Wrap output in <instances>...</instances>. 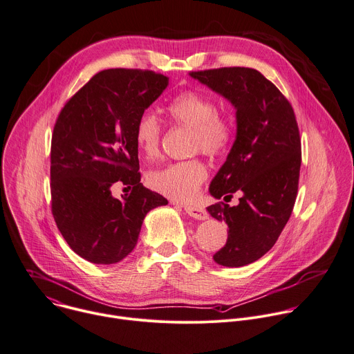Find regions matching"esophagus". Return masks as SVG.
I'll return each instance as SVG.
<instances>
[{
  "label": "esophagus",
  "mask_w": 354,
  "mask_h": 354,
  "mask_svg": "<svg viewBox=\"0 0 354 354\" xmlns=\"http://www.w3.org/2000/svg\"><path fill=\"white\" fill-rule=\"evenodd\" d=\"M183 208H185V211H186L190 216H193V218H196V219L203 221V219H207V216H208L207 211H205L204 208H201V207H197V205H183Z\"/></svg>",
  "instance_id": "1"
}]
</instances>
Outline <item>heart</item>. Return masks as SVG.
I'll list each match as a JSON object with an SVG mask.
<instances>
[{"mask_svg": "<svg viewBox=\"0 0 354 354\" xmlns=\"http://www.w3.org/2000/svg\"><path fill=\"white\" fill-rule=\"evenodd\" d=\"M172 122L178 127L193 129V147L207 156L222 154L232 139V125L225 115L218 112L216 101L200 91L185 90L175 95L167 106ZM135 142L149 158L160 154L162 127L157 116L145 112L136 122ZM207 178V169L198 160L179 161L149 174V185L158 193L176 200L190 201L197 194Z\"/></svg>", "mask_w": 354, "mask_h": 354, "instance_id": "heart-1", "label": "heart"}]
</instances>
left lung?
Here are the masks:
<instances>
[{
    "mask_svg": "<svg viewBox=\"0 0 354 354\" xmlns=\"http://www.w3.org/2000/svg\"><path fill=\"white\" fill-rule=\"evenodd\" d=\"M236 108V139L209 185L215 198L243 196L238 206L207 207L227 223L225 246L214 254L223 267H243L272 249L297 196L301 143L295 111L264 75L252 68H218L189 73Z\"/></svg>",
    "mask_w": 354,
    "mask_h": 354,
    "instance_id": "1",
    "label": "left lung"
}]
</instances>
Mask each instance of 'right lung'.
Listing matches in <instances>:
<instances>
[{
    "instance_id": "right-lung-1",
    "label": "right lung",
    "mask_w": 354,
    "mask_h": 354,
    "mask_svg": "<svg viewBox=\"0 0 354 354\" xmlns=\"http://www.w3.org/2000/svg\"><path fill=\"white\" fill-rule=\"evenodd\" d=\"M168 86V77L143 69L95 73L61 109L51 139V211L82 259L115 264L136 246L147 212L168 204L140 183L136 122ZM131 193L116 199L111 189Z\"/></svg>"
}]
</instances>
